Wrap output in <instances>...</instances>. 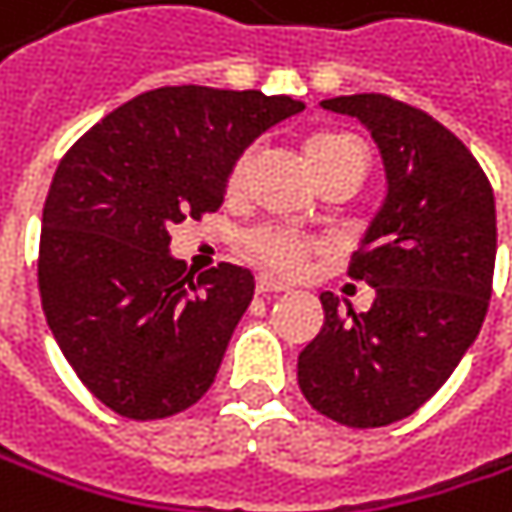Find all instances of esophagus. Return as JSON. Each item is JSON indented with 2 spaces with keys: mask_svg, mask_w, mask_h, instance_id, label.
Here are the masks:
<instances>
[{
  "mask_svg": "<svg viewBox=\"0 0 512 512\" xmlns=\"http://www.w3.org/2000/svg\"><path fill=\"white\" fill-rule=\"evenodd\" d=\"M283 289H286V283L277 280V277H268V274H259V277H256V292H262V295H268V292H283Z\"/></svg>",
  "mask_w": 512,
  "mask_h": 512,
  "instance_id": "1",
  "label": "esophagus"
}]
</instances>
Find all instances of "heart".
<instances>
[{"mask_svg":"<svg viewBox=\"0 0 512 512\" xmlns=\"http://www.w3.org/2000/svg\"><path fill=\"white\" fill-rule=\"evenodd\" d=\"M347 156H365V150L353 141V138H344V135H323V138H313L307 147H304V159H307V168L316 174L323 171L326 165L332 162H341ZM247 165H250V153H244L235 165H232V174H229V186H241L244 174H247ZM247 250L256 262L274 268V271H283V274H295L304 268L307 256H310V241L298 238V235H289V232H277V229H262L256 235H250L247 241Z\"/></svg>","mask_w":512,"mask_h":512,"instance_id":"b5f03b06","label":"heart"}]
</instances>
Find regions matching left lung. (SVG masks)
I'll list each match as a JSON object with an SVG mask.
<instances>
[{"instance_id": "obj_1", "label": "left lung", "mask_w": 512, "mask_h": 512, "mask_svg": "<svg viewBox=\"0 0 512 512\" xmlns=\"http://www.w3.org/2000/svg\"><path fill=\"white\" fill-rule=\"evenodd\" d=\"M356 117L380 147L386 199L350 277L377 295L365 313L323 292L326 323L298 356L313 410L380 428L416 413L477 341L492 298V183L471 150L425 111L380 93L319 102Z\"/></svg>"}]
</instances>
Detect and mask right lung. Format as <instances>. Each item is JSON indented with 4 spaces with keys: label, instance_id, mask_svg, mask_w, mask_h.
<instances>
[{
    "label": "right lung",
    "instance_id": "add662e5",
    "mask_svg": "<svg viewBox=\"0 0 512 512\" xmlns=\"http://www.w3.org/2000/svg\"><path fill=\"white\" fill-rule=\"evenodd\" d=\"M298 111L304 102L259 90L159 87L62 156L41 214V307L114 413L165 419L211 389L256 283L229 262L189 277L168 229L217 211L241 153Z\"/></svg>",
    "mask_w": 512,
    "mask_h": 512
}]
</instances>
